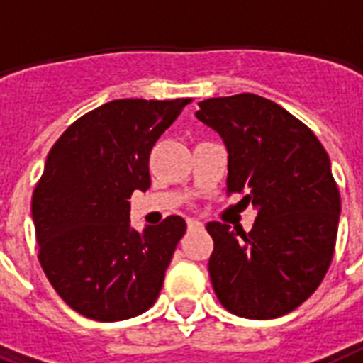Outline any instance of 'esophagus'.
<instances>
[{"label": "esophagus", "mask_w": 363, "mask_h": 363, "mask_svg": "<svg viewBox=\"0 0 363 363\" xmlns=\"http://www.w3.org/2000/svg\"><path fill=\"white\" fill-rule=\"evenodd\" d=\"M203 223L199 220H194V218H188V229H201Z\"/></svg>", "instance_id": "obj_1"}]
</instances>
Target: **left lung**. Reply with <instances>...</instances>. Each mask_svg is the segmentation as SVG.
Masks as SVG:
<instances>
[{"instance_id": "left-lung-1", "label": "left lung", "mask_w": 363, "mask_h": 363, "mask_svg": "<svg viewBox=\"0 0 363 363\" xmlns=\"http://www.w3.org/2000/svg\"><path fill=\"white\" fill-rule=\"evenodd\" d=\"M199 121L229 152L228 196L257 207L252 231L208 222V272L223 308L276 319L315 293L337 237L341 197L317 135L281 106L253 93L199 102Z\"/></svg>"}]
</instances>
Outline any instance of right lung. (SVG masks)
Masks as SVG:
<instances>
[{"instance_id": "obj_1", "label": "right lung", "mask_w": 363, "mask_h": 363, "mask_svg": "<svg viewBox=\"0 0 363 363\" xmlns=\"http://www.w3.org/2000/svg\"><path fill=\"white\" fill-rule=\"evenodd\" d=\"M190 102L111 100L76 119L50 149L31 199L38 263L87 319H130L160 294L186 222L167 216L134 231L128 199L151 186L152 147Z\"/></svg>"}]
</instances>
